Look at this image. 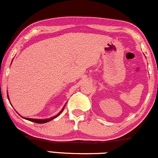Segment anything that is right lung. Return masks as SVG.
<instances>
[{
  "instance_id": "add662e5",
  "label": "right lung",
  "mask_w": 158,
  "mask_h": 158,
  "mask_svg": "<svg viewBox=\"0 0 158 158\" xmlns=\"http://www.w3.org/2000/svg\"><path fill=\"white\" fill-rule=\"evenodd\" d=\"M63 111V110H62V111H60V112L57 115H56V116H55V117H51V118H49V119H31V118H25V119H27V120H29V121L33 122V123H39V124L46 123H48V122L51 121L52 119H55V117H57V116H58V115L60 114Z\"/></svg>"
}]
</instances>
